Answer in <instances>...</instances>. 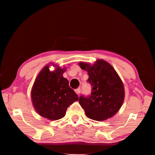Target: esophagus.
Wrapping results in <instances>:
<instances>
[{"label": "esophagus", "mask_w": 155, "mask_h": 155, "mask_svg": "<svg viewBox=\"0 0 155 155\" xmlns=\"http://www.w3.org/2000/svg\"><path fill=\"white\" fill-rule=\"evenodd\" d=\"M74 91H75V92L77 93V94H78V95H79V94H80V88H77V89H75L74 90Z\"/></svg>", "instance_id": "obj_1"}]
</instances>
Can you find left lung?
I'll return each instance as SVG.
<instances>
[{"label": "left lung", "instance_id": "left-lung-1", "mask_svg": "<svg viewBox=\"0 0 155 155\" xmlns=\"http://www.w3.org/2000/svg\"><path fill=\"white\" fill-rule=\"evenodd\" d=\"M79 65L87 72V82L92 86L89 96L81 95L78 99L87 117L95 121L112 117L119 111L124 100L121 78L112 66L104 60H98L93 65L80 62Z\"/></svg>", "mask_w": 155, "mask_h": 155}]
</instances>
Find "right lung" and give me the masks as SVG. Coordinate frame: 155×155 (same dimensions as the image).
<instances>
[{
  "label": "right lung",
  "instance_id": "right-lung-1",
  "mask_svg": "<svg viewBox=\"0 0 155 155\" xmlns=\"http://www.w3.org/2000/svg\"><path fill=\"white\" fill-rule=\"evenodd\" d=\"M65 68H56L53 72L45 66L41 71L31 90L34 107L39 115L50 120H58L65 115L70 105L78 97L63 77Z\"/></svg>",
  "mask_w": 155,
  "mask_h": 155
}]
</instances>
